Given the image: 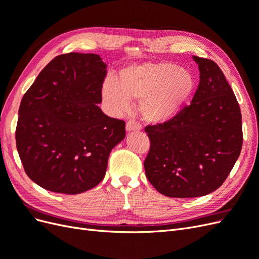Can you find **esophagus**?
Returning a JSON list of instances; mask_svg holds the SVG:
<instances>
[{"mask_svg":"<svg viewBox=\"0 0 259 259\" xmlns=\"http://www.w3.org/2000/svg\"><path fill=\"white\" fill-rule=\"evenodd\" d=\"M142 130V125L134 120H130L126 122V131L127 132H134Z\"/></svg>","mask_w":259,"mask_h":259,"instance_id":"34e87169","label":"esophagus"}]
</instances>
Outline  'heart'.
<instances>
[{
	"mask_svg": "<svg viewBox=\"0 0 259 259\" xmlns=\"http://www.w3.org/2000/svg\"><path fill=\"white\" fill-rule=\"evenodd\" d=\"M195 89L193 75L170 61L144 62L124 68L120 83L109 79L103 94L114 110H125L139 100V112L151 123L173 119L189 103Z\"/></svg>",
	"mask_w": 259,
	"mask_h": 259,
	"instance_id": "1",
	"label": "heart"
}]
</instances>
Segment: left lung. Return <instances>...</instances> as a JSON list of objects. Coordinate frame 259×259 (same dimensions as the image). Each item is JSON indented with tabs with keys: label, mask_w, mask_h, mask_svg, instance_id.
Returning <instances> with one entry per match:
<instances>
[{
	"label": "left lung",
	"mask_w": 259,
	"mask_h": 259,
	"mask_svg": "<svg viewBox=\"0 0 259 259\" xmlns=\"http://www.w3.org/2000/svg\"><path fill=\"white\" fill-rule=\"evenodd\" d=\"M200 83L190 106L173 119L148 125L150 149L146 176L169 198H195L221 187L237 162L243 143L236 95L216 62L193 56Z\"/></svg>",
	"instance_id": "8db88e82"
}]
</instances>
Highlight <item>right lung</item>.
<instances>
[{
	"label": "right lung",
	"instance_id": "add662e5",
	"mask_svg": "<svg viewBox=\"0 0 259 259\" xmlns=\"http://www.w3.org/2000/svg\"><path fill=\"white\" fill-rule=\"evenodd\" d=\"M106 69L96 54L59 55L23 95L16 146L26 174L44 189L77 194L104 179L125 137V122L98 107Z\"/></svg>",
	"mask_w": 259,
	"mask_h": 259
}]
</instances>
